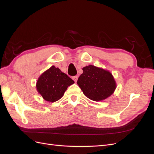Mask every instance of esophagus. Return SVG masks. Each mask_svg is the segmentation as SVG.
Segmentation results:
<instances>
[{"label":"esophagus","mask_w":154,"mask_h":154,"mask_svg":"<svg viewBox=\"0 0 154 154\" xmlns=\"http://www.w3.org/2000/svg\"><path fill=\"white\" fill-rule=\"evenodd\" d=\"M78 77L77 76H73L72 77V79H73V80L75 82H77V80H78Z\"/></svg>","instance_id":"obj_1"}]
</instances>
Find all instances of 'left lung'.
Masks as SVG:
<instances>
[{"label": "left lung", "mask_w": 154, "mask_h": 154, "mask_svg": "<svg viewBox=\"0 0 154 154\" xmlns=\"http://www.w3.org/2000/svg\"><path fill=\"white\" fill-rule=\"evenodd\" d=\"M82 69L83 72L78 78L77 84L88 98L99 101L113 94L116 83L109 71L92 65Z\"/></svg>", "instance_id": "obj_1"}]
</instances>
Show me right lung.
<instances>
[{"instance_id":"add662e5","label":"right lung","mask_w":154,"mask_h":154,"mask_svg":"<svg viewBox=\"0 0 154 154\" xmlns=\"http://www.w3.org/2000/svg\"><path fill=\"white\" fill-rule=\"evenodd\" d=\"M74 83L66 74L54 66L41 74L36 82V89L43 98L50 102L59 100L69 86Z\"/></svg>"}]
</instances>
